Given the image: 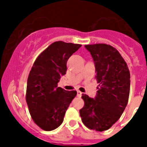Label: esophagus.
<instances>
[{"label": "esophagus", "mask_w": 147, "mask_h": 147, "mask_svg": "<svg viewBox=\"0 0 147 147\" xmlns=\"http://www.w3.org/2000/svg\"><path fill=\"white\" fill-rule=\"evenodd\" d=\"M82 92H81L80 91H77V96L78 97H82Z\"/></svg>", "instance_id": "obj_1"}]
</instances>
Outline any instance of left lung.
Listing matches in <instances>:
<instances>
[{
    "instance_id": "1",
    "label": "left lung",
    "mask_w": 147,
    "mask_h": 147,
    "mask_svg": "<svg viewBox=\"0 0 147 147\" xmlns=\"http://www.w3.org/2000/svg\"><path fill=\"white\" fill-rule=\"evenodd\" d=\"M85 47L94 60L99 87L94 98L82 94L85 105L79 113L88 128L104 131L118 121L127 105L130 71L123 57L111 46L99 43Z\"/></svg>"
}]
</instances>
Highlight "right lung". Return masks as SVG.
Instances as JSON below:
<instances>
[{"label": "right lung", "instance_id": "obj_1", "mask_svg": "<svg viewBox=\"0 0 147 147\" xmlns=\"http://www.w3.org/2000/svg\"><path fill=\"white\" fill-rule=\"evenodd\" d=\"M82 45L57 41L37 57L29 74L26 100L33 121L47 131L55 130L63 122L65 114L76 91L58 87L66 73L69 57Z\"/></svg>", "mask_w": 147, "mask_h": 147}]
</instances>
